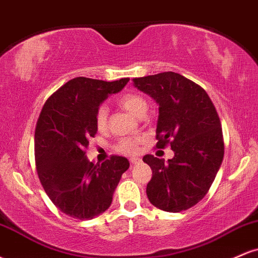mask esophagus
<instances>
[{
    "mask_svg": "<svg viewBox=\"0 0 258 258\" xmlns=\"http://www.w3.org/2000/svg\"><path fill=\"white\" fill-rule=\"evenodd\" d=\"M130 162H131L132 165H137V164H141L142 160L138 159V158H131V159H130Z\"/></svg>",
    "mask_w": 258,
    "mask_h": 258,
    "instance_id": "1",
    "label": "esophagus"
}]
</instances>
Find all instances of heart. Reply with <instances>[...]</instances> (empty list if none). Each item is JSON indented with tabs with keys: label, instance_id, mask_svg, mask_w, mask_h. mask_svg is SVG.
I'll return each mask as SVG.
<instances>
[{
	"label": "heart",
	"instance_id": "b5f03b06",
	"mask_svg": "<svg viewBox=\"0 0 258 258\" xmlns=\"http://www.w3.org/2000/svg\"><path fill=\"white\" fill-rule=\"evenodd\" d=\"M119 104L137 117H144L148 106H149L147 99L137 93H125L120 97ZM94 121H96L98 131L105 132L109 128V112L105 105H100L97 109ZM142 142H143V138L141 137L122 138L117 142L116 150L121 154H125V155H135L138 153Z\"/></svg>",
	"mask_w": 258,
	"mask_h": 258
}]
</instances>
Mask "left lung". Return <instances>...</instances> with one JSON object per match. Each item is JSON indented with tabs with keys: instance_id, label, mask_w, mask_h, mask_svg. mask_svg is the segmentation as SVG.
<instances>
[{
	"instance_id": "obj_1",
	"label": "left lung",
	"mask_w": 258,
	"mask_h": 258,
	"mask_svg": "<svg viewBox=\"0 0 258 258\" xmlns=\"http://www.w3.org/2000/svg\"><path fill=\"white\" fill-rule=\"evenodd\" d=\"M133 85L159 104L156 148L174 152L167 162L150 154L143 158L153 170L148 199L167 212L190 209L207 194L223 160L217 110L201 86L177 73L133 79Z\"/></svg>"
}]
</instances>
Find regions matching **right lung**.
<instances>
[{
	"mask_svg": "<svg viewBox=\"0 0 258 258\" xmlns=\"http://www.w3.org/2000/svg\"><path fill=\"white\" fill-rule=\"evenodd\" d=\"M128 80H70L46 100L37 119L38 179L52 203L76 220H92L103 214L130 167L128 160L119 155H111L102 165L86 158L88 139L97 133V109L109 94L122 90Z\"/></svg>",
	"mask_w": 258,
	"mask_h": 258,
	"instance_id": "obj_1",
	"label": "right lung"
}]
</instances>
